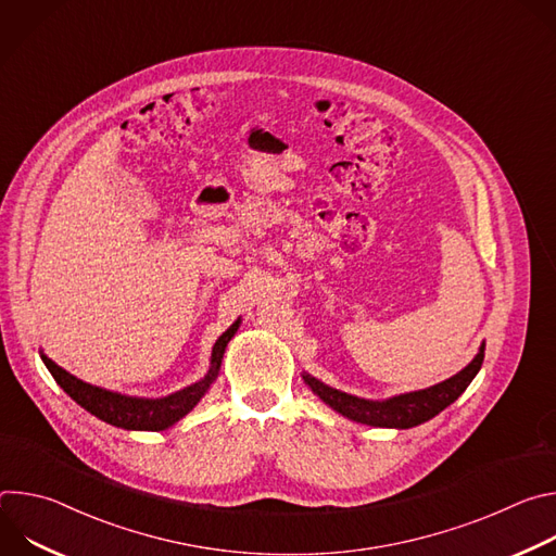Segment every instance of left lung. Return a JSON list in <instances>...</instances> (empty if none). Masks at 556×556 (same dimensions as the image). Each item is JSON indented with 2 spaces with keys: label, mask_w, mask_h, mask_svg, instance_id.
I'll use <instances>...</instances> for the list:
<instances>
[{
  "label": "left lung",
  "mask_w": 556,
  "mask_h": 556,
  "mask_svg": "<svg viewBox=\"0 0 556 556\" xmlns=\"http://www.w3.org/2000/svg\"><path fill=\"white\" fill-rule=\"evenodd\" d=\"M482 363H484V345L480 348L478 356H475L459 374L451 376L448 380L433 384L429 389H422V391L395 395V399H389L382 403L356 399V395L337 391L309 376H303V378L326 405H330L334 412L343 414L350 420H356V422H363L369 427L409 429V427H418V425L431 420L442 409H446L451 403H455L462 395V391L470 384L475 374L480 371Z\"/></svg>",
  "instance_id": "left-lung-1"
}]
</instances>
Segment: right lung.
Returning <instances> with one entry per match:
<instances>
[{
    "label": "right lung",
    "instance_id": "right-lung-1",
    "mask_svg": "<svg viewBox=\"0 0 556 556\" xmlns=\"http://www.w3.org/2000/svg\"><path fill=\"white\" fill-rule=\"evenodd\" d=\"M237 328H240V321H235L215 341L213 354H211V369L200 382H195L182 391H176V393L167 395V399H157V401L131 399V395H123V393H114V391L88 384L84 380L74 378L72 374H67L63 367L52 363L48 356H41V358H43L46 367L50 369L52 378L61 384V389L70 395V399L76 401L92 416H97L99 420L114 425L118 429H129V431H163V429L172 427L174 422H178L180 418H185L200 403L204 391L217 376L224 350H226L228 341L232 339V334L237 332Z\"/></svg>",
    "mask_w": 556,
    "mask_h": 556
}]
</instances>
